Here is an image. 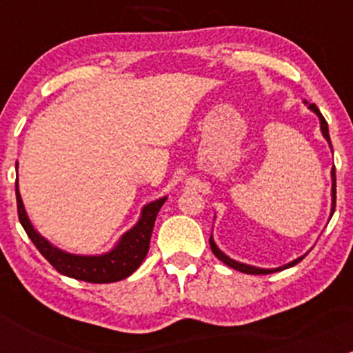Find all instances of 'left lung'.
Segmentation results:
<instances>
[{"label":"left lung","instance_id":"8db88e82","mask_svg":"<svg viewBox=\"0 0 353 353\" xmlns=\"http://www.w3.org/2000/svg\"><path fill=\"white\" fill-rule=\"evenodd\" d=\"M309 109L314 110V112L318 114V116H319V121H321V131H323V137H325L326 140H328V143H330V147H331V140H330V133H328V123H326V119H325V117H323V114L319 112V109L316 108V104H309ZM334 206H336V179H334V167H333V206H331V215H333V213H334ZM210 245H212L213 254H215L216 258L220 259V261L225 263V265H227V266H230V268L237 270V272L248 273V275H268V273L280 272V270H285V268H290V266L297 265V263H299V261H302V258H304V256H302V258L294 259V261L288 263V265H285V266H282V268H275V270H263V268H254V266H249V265H243V263H237V261H234V259H230L229 256H225V254H223L222 251H220L219 248H216L215 243H213L212 237H210Z\"/></svg>","mask_w":353,"mask_h":353}]
</instances>
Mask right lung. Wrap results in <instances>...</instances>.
<instances>
[{"mask_svg":"<svg viewBox=\"0 0 353 353\" xmlns=\"http://www.w3.org/2000/svg\"><path fill=\"white\" fill-rule=\"evenodd\" d=\"M17 191V210L22 227L30 237L35 248L42 256L58 270L61 275L71 276V279L83 280L90 283H112L130 276L147 256L150 248L152 230L159 213L160 206L165 203L167 198H160L152 201L141 212V219L131 230H128L116 248L108 254L102 256H77L54 248L32 227L27 213H25L22 198L19 193V184H15Z\"/></svg>","mask_w":353,"mask_h":353,"instance_id":"obj_1","label":"right lung"}]
</instances>
